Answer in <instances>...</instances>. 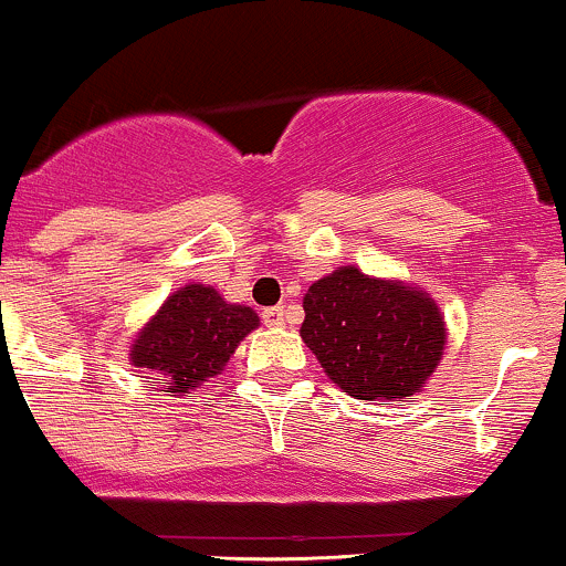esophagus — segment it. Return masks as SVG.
<instances>
[{
    "mask_svg": "<svg viewBox=\"0 0 566 566\" xmlns=\"http://www.w3.org/2000/svg\"><path fill=\"white\" fill-rule=\"evenodd\" d=\"M261 318H264L270 327H277V324L285 322V307L283 305H275V307H264L261 311Z\"/></svg>",
    "mask_w": 566,
    "mask_h": 566,
    "instance_id": "1",
    "label": "esophagus"
}]
</instances>
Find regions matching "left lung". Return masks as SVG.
Wrapping results in <instances>:
<instances>
[{
    "label": "left lung",
    "instance_id": "left-lung-1",
    "mask_svg": "<svg viewBox=\"0 0 566 566\" xmlns=\"http://www.w3.org/2000/svg\"><path fill=\"white\" fill-rule=\"evenodd\" d=\"M302 307V340L346 396L401 401L443 360V311L412 283L338 266L311 283Z\"/></svg>",
    "mask_w": 566,
    "mask_h": 566
}]
</instances>
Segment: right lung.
<instances>
[{
    "mask_svg": "<svg viewBox=\"0 0 566 566\" xmlns=\"http://www.w3.org/2000/svg\"><path fill=\"white\" fill-rule=\"evenodd\" d=\"M259 324L253 307L226 302L214 285L187 283L139 327L128 346V363L145 368L161 394L181 399L217 377Z\"/></svg>",
    "mask_w": 566,
    "mask_h": 566,
    "instance_id": "obj_1",
    "label": "right lung"
}]
</instances>
